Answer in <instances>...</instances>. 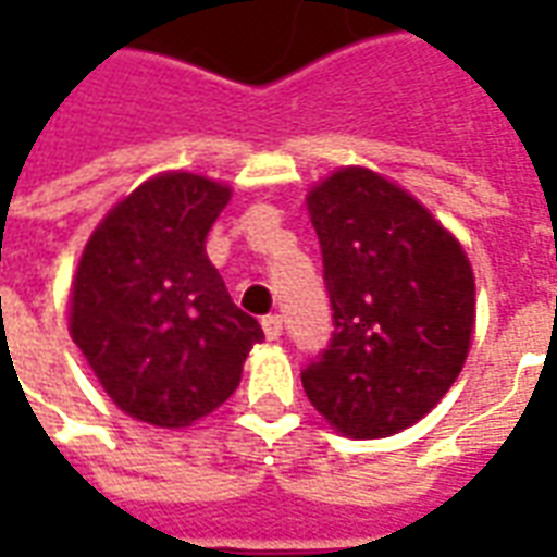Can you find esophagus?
Here are the masks:
<instances>
[{
  "label": "esophagus",
  "mask_w": 557,
  "mask_h": 557,
  "mask_svg": "<svg viewBox=\"0 0 557 557\" xmlns=\"http://www.w3.org/2000/svg\"><path fill=\"white\" fill-rule=\"evenodd\" d=\"M262 331H265L268 339H280V334H283V319L277 313L265 315L262 319Z\"/></svg>",
  "instance_id": "1"
}]
</instances>
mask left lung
<instances>
[{
	"label": "left lung",
	"instance_id": "8db88e82",
	"mask_svg": "<svg viewBox=\"0 0 557 557\" xmlns=\"http://www.w3.org/2000/svg\"><path fill=\"white\" fill-rule=\"evenodd\" d=\"M334 331L301 370L334 430L385 438L450 391L474 327L462 247L418 199L370 170H339L307 196Z\"/></svg>",
	"mask_w": 557,
	"mask_h": 557
}]
</instances>
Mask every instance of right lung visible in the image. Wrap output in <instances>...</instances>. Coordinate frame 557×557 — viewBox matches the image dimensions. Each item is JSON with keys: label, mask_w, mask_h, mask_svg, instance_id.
<instances>
[{"label": "right lung", "mask_w": 557, "mask_h": 557, "mask_svg": "<svg viewBox=\"0 0 557 557\" xmlns=\"http://www.w3.org/2000/svg\"><path fill=\"white\" fill-rule=\"evenodd\" d=\"M230 187L158 175L107 214L86 244L71 292V337L103 391L131 418L190 426L235 394L253 315L232 304L206 238Z\"/></svg>", "instance_id": "1"}]
</instances>
